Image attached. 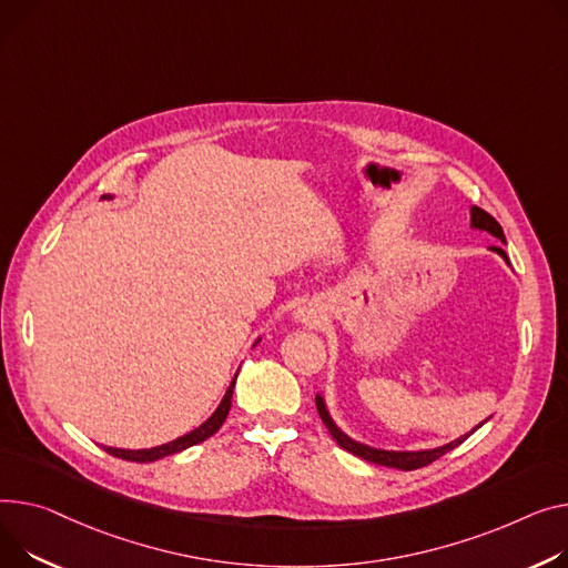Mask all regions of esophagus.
<instances>
[{
  "instance_id": "34e87169",
  "label": "esophagus",
  "mask_w": 568,
  "mask_h": 568,
  "mask_svg": "<svg viewBox=\"0 0 568 568\" xmlns=\"http://www.w3.org/2000/svg\"><path fill=\"white\" fill-rule=\"evenodd\" d=\"M296 320H301V322H306V324H315L317 320H315V315L308 311V308H304V311H298L296 313Z\"/></svg>"
}]
</instances>
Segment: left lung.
I'll list each match as a JSON object with an SVG mask.
<instances>
[{
    "instance_id": "obj_1",
    "label": "left lung",
    "mask_w": 568,
    "mask_h": 568,
    "mask_svg": "<svg viewBox=\"0 0 568 568\" xmlns=\"http://www.w3.org/2000/svg\"><path fill=\"white\" fill-rule=\"evenodd\" d=\"M470 221H473L475 229L486 231V233H490L494 237H498L500 242H505L503 225H500L494 216H490L488 212H484L481 207L475 205V207L470 210ZM490 248H494L496 253H500V255L507 260V255H505V251H503L500 246H490ZM315 404H317V413H320L322 423L326 425V429L331 432V436L335 438V443H337L339 447L352 452V455H356V457H361V459H365V462L379 464V466L399 468V470H418V468H423V466L434 464L436 459H440L443 455H447L449 449H455L457 445L464 443V436H462V438L452 440V443H447V445H443V447L423 449V452H388V449H374V447H367V445H361V443L352 440L349 436H345L343 432H339V429L333 425V420H331V415H328V410H326L322 397H315ZM477 427H481V425H477ZM477 427H475V429H477ZM475 429H473V432H475ZM473 432H470V434H473ZM470 434H468V436H470Z\"/></svg>"
}]
</instances>
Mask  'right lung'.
Segmentation results:
<instances>
[{
  "label": "right lung",
  "instance_id": "add662e5",
  "mask_svg": "<svg viewBox=\"0 0 568 568\" xmlns=\"http://www.w3.org/2000/svg\"><path fill=\"white\" fill-rule=\"evenodd\" d=\"M233 388H235V382L231 384V388H229V390H225V397L221 399V404H219V408L214 410L212 418H210L205 425H201L199 429H194L192 434H186V436H182V438H175V440H171V443H166V445H160V447H150V449H119V447H104V452H109L111 457H119V459H125V462L145 464V462H158V459H162V457H171V455H175V452H182V449H186V447L199 445V443L207 440L210 436H214V434L219 432V427L223 425L225 415H229V410H231Z\"/></svg>",
  "mask_w": 568,
  "mask_h": 568
}]
</instances>
